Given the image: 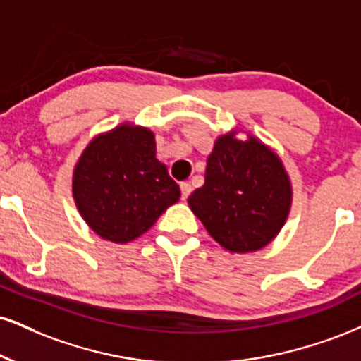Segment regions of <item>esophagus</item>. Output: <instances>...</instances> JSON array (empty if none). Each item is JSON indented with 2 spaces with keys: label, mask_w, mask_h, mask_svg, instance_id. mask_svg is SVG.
<instances>
[{
  "label": "esophagus",
  "mask_w": 361,
  "mask_h": 361,
  "mask_svg": "<svg viewBox=\"0 0 361 361\" xmlns=\"http://www.w3.org/2000/svg\"><path fill=\"white\" fill-rule=\"evenodd\" d=\"M180 188H181V198H183V200H186V198H188L190 197V193H192V185H190V183H186V181H185V183H181L180 185Z\"/></svg>",
  "instance_id": "esophagus-1"
}]
</instances>
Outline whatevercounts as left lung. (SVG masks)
Listing matches in <instances>:
<instances>
[{"label": "left lung", "mask_w": 361, "mask_h": 361, "mask_svg": "<svg viewBox=\"0 0 361 361\" xmlns=\"http://www.w3.org/2000/svg\"><path fill=\"white\" fill-rule=\"evenodd\" d=\"M293 188L282 161L257 137L230 131L215 141L207 159L205 185L188 205L207 232L228 252L266 247L286 224Z\"/></svg>", "instance_id": "8db88e82"}]
</instances>
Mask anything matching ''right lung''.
Segmentation results:
<instances>
[{"mask_svg": "<svg viewBox=\"0 0 361 361\" xmlns=\"http://www.w3.org/2000/svg\"><path fill=\"white\" fill-rule=\"evenodd\" d=\"M72 192L87 225L116 244L147 232L181 195L156 158L154 134L129 123L89 142L73 169Z\"/></svg>", "mask_w": 361, "mask_h": 361, "instance_id": "1", "label": "right lung"}]
</instances>
